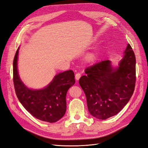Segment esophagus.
Listing matches in <instances>:
<instances>
[{"label":"esophagus","instance_id":"1","mask_svg":"<svg viewBox=\"0 0 148 148\" xmlns=\"http://www.w3.org/2000/svg\"><path fill=\"white\" fill-rule=\"evenodd\" d=\"M80 77H81V74H80V73H77V74L75 75V79L77 80H78L80 78Z\"/></svg>","mask_w":148,"mask_h":148}]
</instances>
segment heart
Returning a JSON list of instances; mask_svg holds the SVG:
<instances>
[{"label":"heart","instance_id":"b5f03b06","mask_svg":"<svg viewBox=\"0 0 148 148\" xmlns=\"http://www.w3.org/2000/svg\"><path fill=\"white\" fill-rule=\"evenodd\" d=\"M88 60L89 61H92L94 60V56H90L88 57Z\"/></svg>","mask_w":148,"mask_h":148}]
</instances>
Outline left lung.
I'll return each instance as SVG.
<instances>
[{
    "label": "left lung",
    "mask_w": 148,
    "mask_h": 148,
    "mask_svg": "<svg viewBox=\"0 0 148 148\" xmlns=\"http://www.w3.org/2000/svg\"><path fill=\"white\" fill-rule=\"evenodd\" d=\"M79 80L93 117L105 120L117 114L132 96L136 83V58L128 44L117 69L110 60L88 66Z\"/></svg>",
    "instance_id": "obj_1"
}]
</instances>
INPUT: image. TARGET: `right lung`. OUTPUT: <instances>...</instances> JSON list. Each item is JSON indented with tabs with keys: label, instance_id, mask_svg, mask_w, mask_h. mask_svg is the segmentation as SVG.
Instances as JSON below:
<instances>
[{
	"label": "right lung",
	"instance_id": "right-lung-1",
	"mask_svg": "<svg viewBox=\"0 0 148 148\" xmlns=\"http://www.w3.org/2000/svg\"><path fill=\"white\" fill-rule=\"evenodd\" d=\"M18 49L13 62V84L18 99L25 109L35 118L49 123L57 122L66 112V95L75 82L74 72L68 70L59 73L42 89H30L22 83L18 73Z\"/></svg>",
	"mask_w": 148,
	"mask_h": 148
}]
</instances>
